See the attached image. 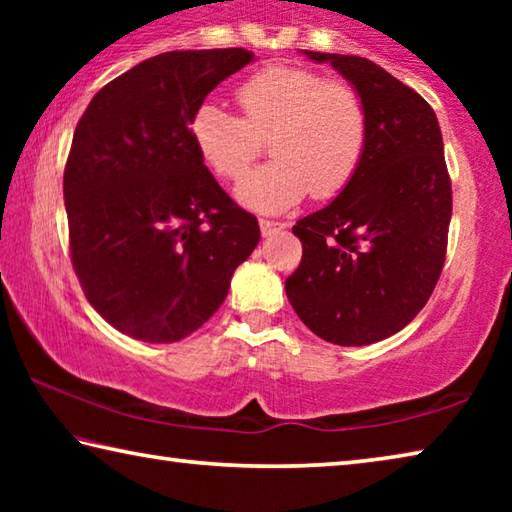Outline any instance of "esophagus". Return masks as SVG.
Wrapping results in <instances>:
<instances>
[{
    "instance_id": "34e87169",
    "label": "esophagus",
    "mask_w": 512,
    "mask_h": 512,
    "mask_svg": "<svg viewBox=\"0 0 512 512\" xmlns=\"http://www.w3.org/2000/svg\"><path fill=\"white\" fill-rule=\"evenodd\" d=\"M259 230H262L264 237H271V235H275V232L284 230V223H277L271 219H259Z\"/></svg>"
}]
</instances>
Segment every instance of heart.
Segmentation results:
<instances>
[{"label": "heart", "instance_id": "heart-1", "mask_svg": "<svg viewBox=\"0 0 512 512\" xmlns=\"http://www.w3.org/2000/svg\"><path fill=\"white\" fill-rule=\"evenodd\" d=\"M244 117L214 101L196 108L189 131L216 176L237 180L262 151L264 167L248 173L237 198L259 212H282L309 192L318 201L341 194L366 151L368 117L357 90L302 67L259 69L237 90Z\"/></svg>", "mask_w": 512, "mask_h": 512}]
</instances>
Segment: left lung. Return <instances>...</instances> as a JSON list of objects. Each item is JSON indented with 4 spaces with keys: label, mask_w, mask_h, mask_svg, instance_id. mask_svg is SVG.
Masks as SVG:
<instances>
[{
    "label": "left lung",
    "mask_w": 512,
    "mask_h": 512,
    "mask_svg": "<svg viewBox=\"0 0 512 512\" xmlns=\"http://www.w3.org/2000/svg\"><path fill=\"white\" fill-rule=\"evenodd\" d=\"M302 54L352 83L368 137L350 185L293 225L302 259L284 289L323 341L370 345L418 316L443 271L452 219L443 135L429 103L372 60Z\"/></svg>",
    "instance_id": "8db88e82"
}]
</instances>
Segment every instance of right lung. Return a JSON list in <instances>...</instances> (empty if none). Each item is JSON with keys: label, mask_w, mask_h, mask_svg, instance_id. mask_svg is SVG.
<instances>
[{"label": "right lung", "mask_w": 512, "mask_h": 512, "mask_svg": "<svg viewBox=\"0 0 512 512\" xmlns=\"http://www.w3.org/2000/svg\"><path fill=\"white\" fill-rule=\"evenodd\" d=\"M253 56H153L94 94L76 126L63 178L72 266L90 305L137 341L196 332L259 244L257 219L219 187L189 131Z\"/></svg>", "instance_id": "right-lung-1"}]
</instances>
